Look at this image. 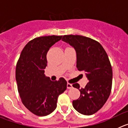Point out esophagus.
Here are the masks:
<instances>
[{
  "label": "esophagus",
  "mask_w": 128,
  "mask_h": 128,
  "mask_svg": "<svg viewBox=\"0 0 128 128\" xmlns=\"http://www.w3.org/2000/svg\"><path fill=\"white\" fill-rule=\"evenodd\" d=\"M66 86H67L68 89L72 88V84H70V83H67V84H66Z\"/></svg>",
  "instance_id": "34e87169"
}]
</instances>
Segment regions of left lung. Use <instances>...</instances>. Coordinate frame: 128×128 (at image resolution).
Listing matches in <instances>:
<instances>
[{"mask_svg": "<svg viewBox=\"0 0 128 128\" xmlns=\"http://www.w3.org/2000/svg\"><path fill=\"white\" fill-rule=\"evenodd\" d=\"M62 40L74 48L76 52V66L85 72L88 82L84 88L75 83L80 98L72 105L78 112L86 115L95 114L102 108L109 98L112 85V68L108 56L98 42L80 35H65Z\"/></svg>", "mask_w": 128, "mask_h": 128, "instance_id": "8db88e82", "label": "left lung"}]
</instances>
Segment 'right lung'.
Masks as SVG:
<instances>
[{
  "mask_svg": "<svg viewBox=\"0 0 128 128\" xmlns=\"http://www.w3.org/2000/svg\"><path fill=\"white\" fill-rule=\"evenodd\" d=\"M62 36L36 38L27 44L16 67V81L22 102L38 116L49 115L57 106L58 96L66 89V81L61 78L52 81L45 75L47 53Z\"/></svg>",
  "mask_w": 128,
  "mask_h": 128,
  "instance_id": "add662e5",
  "label": "right lung"
}]
</instances>
